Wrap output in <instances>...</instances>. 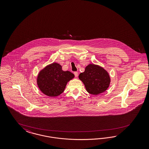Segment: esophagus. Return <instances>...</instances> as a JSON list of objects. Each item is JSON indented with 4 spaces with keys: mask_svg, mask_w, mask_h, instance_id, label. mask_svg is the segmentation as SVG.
I'll list each match as a JSON object with an SVG mask.
<instances>
[{
    "mask_svg": "<svg viewBox=\"0 0 149 149\" xmlns=\"http://www.w3.org/2000/svg\"><path fill=\"white\" fill-rule=\"evenodd\" d=\"M74 75H75V77H77V76H78V72H74Z\"/></svg>",
    "mask_w": 149,
    "mask_h": 149,
    "instance_id": "obj_1",
    "label": "esophagus"
}]
</instances>
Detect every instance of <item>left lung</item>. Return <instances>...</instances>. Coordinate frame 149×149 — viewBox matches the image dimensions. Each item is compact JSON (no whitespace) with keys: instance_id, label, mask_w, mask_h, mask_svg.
<instances>
[{"instance_id":"1","label":"left lung","mask_w":149,"mask_h":149,"mask_svg":"<svg viewBox=\"0 0 149 149\" xmlns=\"http://www.w3.org/2000/svg\"><path fill=\"white\" fill-rule=\"evenodd\" d=\"M79 78L83 82L87 91L90 94L97 95L107 90L110 79L108 72L104 69L95 64H89Z\"/></svg>"}]
</instances>
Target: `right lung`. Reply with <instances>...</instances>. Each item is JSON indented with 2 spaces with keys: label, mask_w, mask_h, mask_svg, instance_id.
<instances>
[{
  "label": "right lung",
  "mask_w": 149,
  "mask_h": 149,
  "mask_svg": "<svg viewBox=\"0 0 149 149\" xmlns=\"http://www.w3.org/2000/svg\"><path fill=\"white\" fill-rule=\"evenodd\" d=\"M74 77L69 71L64 72L57 63H53L41 70L38 77L39 88L45 95L56 97L63 92L68 81Z\"/></svg>",
  "instance_id": "obj_1"
}]
</instances>
